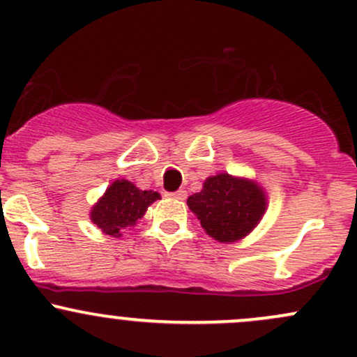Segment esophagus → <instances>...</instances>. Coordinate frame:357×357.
<instances>
[{
  "mask_svg": "<svg viewBox=\"0 0 357 357\" xmlns=\"http://www.w3.org/2000/svg\"><path fill=\"white\" fill-rule=\"evenodd\" d=\"M165 195H168V197L180 199V201H183V199L187 197V192H185V190H177V192H167Z\"/></svg>",
  "mask_w": 357,
  "mask_h": 357,
  "instance_id": "obj_1",
  "label": "esophagus"
}]
</instances>
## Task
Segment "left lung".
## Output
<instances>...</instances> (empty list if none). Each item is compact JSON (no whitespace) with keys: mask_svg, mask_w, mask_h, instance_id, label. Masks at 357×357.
Here are the masks:
<instances>
[{"mask_svg":"<svg viewBox=\"0 0 357 357\" xmlns=\"http://www.w3.org/2000/svg\"><path fill=\"white\" fill-rule=\"evenodd\" d=\"M187 204L209 236L221 243L243 238L259 225L266 211V195L255 182L228 174L209 177L201 192Z\"/></svg>","mask_w":357,"mask_h":357,"instance_id":"left-lung-1","label":"left lung"}]
</instances>
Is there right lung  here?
Listing matches in <instances>:
<instances>
[{"label":"right lung","instance_id":"right-lung-1","mask_svg":"<svg viewBox=\"0 0 357 357\" xmlns=\"http://www.w3.org/2000/svg\"><path fill=\"white\" fill-rule=\"evenodd\" d=\"M158 197V192L139 190L129 180H116L91 209V221L107 235L119 236L122 228L136 225Z\"/></svg>","mask_w":357,"mask_h":357}]
</instances>
